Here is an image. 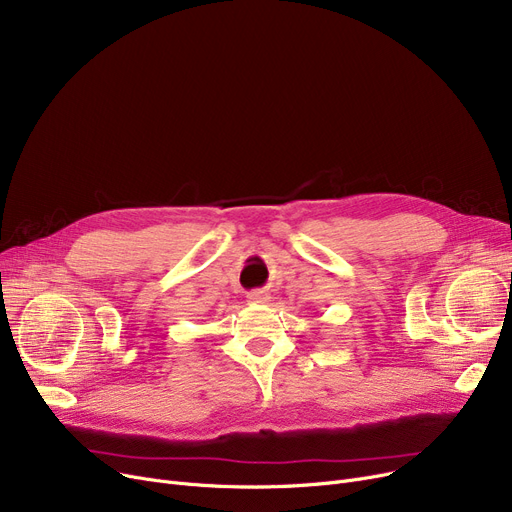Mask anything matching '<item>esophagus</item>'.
I'll return each mask as SVG.
<instances>
[{"mask_svg":"<svg viewBox=\"0 0 512 512\" xmlns=\"http://www.w3.org/2000/svg\"><path fill=\"white\" fill-rule=\"evenodd\" d=\"M267 299H270V297H267V294H265L263 290H253V292H249V294H247V301H249V303H253V305H257V303H265Z\"/></svg>","mask_w":512,"mask_h":512,"instance_id":"obj_1","label":"esophagus"}]
</instances>
